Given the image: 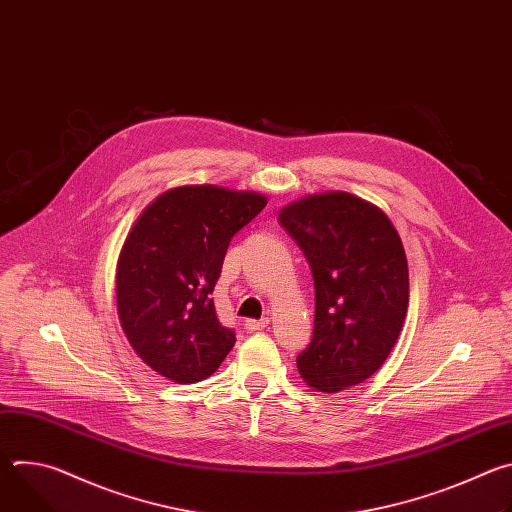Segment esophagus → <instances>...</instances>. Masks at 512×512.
I'll return each mask as SVG.
<instances>
[{
    "instance_id": "obj_1",
    "label": "esophagus",
    "mask_w": 512,
    "mask_h": 512,
    "mask_svg": "<svg viewBox=\"0 0 512 512\" xmlns=\"http://www.w3.org/2000/svg\"><path fill=\"white\" fill-rule=\"evenodd\" d=\"M269 324V318H261V320H245V330L247 332H257L263 330Z\"/></svg>"
}]
</instances>
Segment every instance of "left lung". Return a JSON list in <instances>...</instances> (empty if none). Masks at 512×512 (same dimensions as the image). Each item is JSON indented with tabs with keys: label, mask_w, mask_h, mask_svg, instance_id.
Wrapping results in <instances>:
<instances>
[{
	"label": "left lung",
	"mask_w": 512,
	"mask_h": 512,
	"mask_svg": "<svg viewBox=\"0 0 512 512\" xmlns=\"http://www.w3.org/2000/svg\"><path fill=\"white\" fill-rule=\"evenodd\" d=\"M279 223L308 259L314 336L298 354L304 381L324 393L369 379L393 350L409 306L401 239L383 210L346 192L285 206Z\"/></svg>",
	"instance_id": "left-lung-1"
}]
</instances>
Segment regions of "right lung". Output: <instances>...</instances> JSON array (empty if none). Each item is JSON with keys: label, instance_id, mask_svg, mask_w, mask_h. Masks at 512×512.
Returning <instances> with one entry per match:
<instances>
[{"label": "right lung", "instance_id": "1", "mask_svg": "<svg viewBox=\"0 0 512 512\" xmlns=\"http://www.w3.org/2000/svg\"><path fill=\"white\" fill-rule=\"evenodd\" d=\"M255 192L182 186L156 198L117 263V312L145 364L174 383L210 377L235 346L212 291L231 239L265 208Z\"/></svg>", "mask_w": 512, "mask_h": 512}]
</instances>
